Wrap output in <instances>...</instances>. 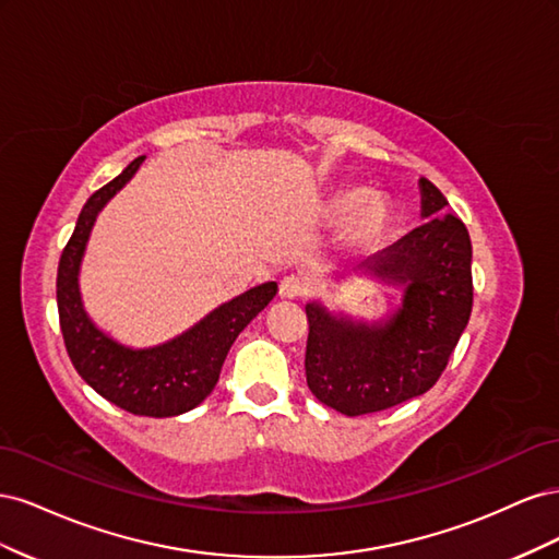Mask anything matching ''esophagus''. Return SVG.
Returning a JSON list of instances; mask_svg holds the SVG:
<instances>
[{"instance_id":"esophagus-1","label":"esophagus","mask_w":559,"mask_h":559,"mask_svg":"<svg viewBox=\"0 0 559 559\" xmlns=\"http://www.w3.org/2000/svg\"><path fill=\"white\" fill-rule=\"evenodd\" d=\"M306 292H308V284H306V280L298 277V275H286L280 282V298H284V300L300 298Z\"/></svg>"}]
</instances>
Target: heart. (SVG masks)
Masks as SVG:
<instances>
[{"label":"heart","mask_w":559,"mask_h":559,"mask_svg":"<svg viewBox=\"0 0 559 559\" xmlns=\"http://www.w3.org/2000/svg\"><path fill=\"white\" fill-rule=\"evenodd\" d=\"M326 216L345 218V240L352 245H373L392 224V207L380 195H368L366 189L335 191L324 207Z\"/></svg>","instance_id":"1"}]
</instances>
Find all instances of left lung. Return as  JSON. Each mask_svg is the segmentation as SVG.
Returning a JSON list of instances; mask_svg holds the SVG:
<instances>
[{
    "label": "left lung",
    "instance_id": "obj_1",
    "mask_svg": "<svg viewBox=\"0 0 559 559\" xmlns=\"http://www.w3.org/2000/svg\"><path fill=\"white\" fill-rule=\"evenodd\" d=\"M427 224L368 257L359 267L403 286L401 308L364 324L308 302L306 376L310 392L347 417L380 413L429 392L445 370L473 308L471 238L448 200L419 179Z\"/></svg>",
    "mask_w": 559,
    "mask_h": 559
}]
</instances>
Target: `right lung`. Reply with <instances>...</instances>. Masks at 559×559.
<instances>
[{
  "instance_id": "obj_1",
  "label": "right lung",
  "mask_w": 559,
  "mask_h": 559,
  "mask_svg": "<svg viewBox=\"0 0 559 559\" xmlns=\"http://www.w3.org/2000/svg\"><path fill=\"white\" fill-rule=\"evenodd\" d=\"M142 160L144 156L134 158L83 205L58 265V314L64 347L76 373L99 396L132 415L175 417L193 411L212 394L235 337L275 298L277 284L253 286L210 312L193 329L148 349L118 345L99 331L83 310L79 265L99 210L132 179Z\"/></svg>"
}]
</instances>
